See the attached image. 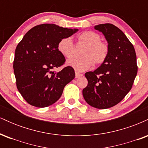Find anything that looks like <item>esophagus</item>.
I'll return each instance as SVG.
<instances>
[{
	"mask_svg": "<svg viewBox=\"0 0 148 148\" xmlns=\"http://www.w3.org/2000/svg\"><path fill=\"white\" fill-rule=\"evenodd\" d=\"M83 76V74H80L79 72H76L75 73V77L76 79H78V78H80L81 76Z\"/></svg>",
	"mask_w": 148,
	"mask_h": 148,
	"instance_id": "1",
	"label": "esophagus"
}]
</instances>
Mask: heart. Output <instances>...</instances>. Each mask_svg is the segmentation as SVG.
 Masks as SVG:
<instances>
[{
	"mask_svg": "<svg viewBox=\"0 0 148 148\" xmlns=\"http://www.w3.org/2000/svg\"><path fill=\"white\" fill-rule=\"evenodd\" d=\"M99 34L93 31H85L78 36L79 43L86 45L81 58L69 60L67 64L77 72H84L95 64H102L108 54V46L105 42L100 41ZM58 50L62 56L71 58L74 54V46L71 37L61 39L58 44Z\"/></svg>",
	"mask_w": 148,
	"mask_h": 148,
	"instance_id": "obj_1",
	"label": "heart"
}]
</instances>
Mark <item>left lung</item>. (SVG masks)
Returning a JSON list of instances; mask_svg holds the SVG:
<instances>
[{
    "label": "left lung",
    "instance_id": "obj_1",
    "mask_svg": "<svg viewBox=\"0 0 148 148\" xmlns=\"http://www.w3.org/2000/svg\"><path fill=\"white\" fill-rule=\"evenodd\" d=\"M94 28L104 35L109 51L99 67L85 74L88 86L83 96L91 106L105 109L118 104L132 89L138 72L136 55L134 46L118 27L104 23Z\"/></svg>",
    "mask_w": 148,
    "mask_h": 148
}]
</instances>
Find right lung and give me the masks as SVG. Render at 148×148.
Instances as JSON below:
<instances>
[{"instance_id": "add662e5", "label": "right lung", "mask_w": 148, "mask_h": 148, "mask_svg": "<svg viewBox=\"0 0 148 148\" xmlns=\"http://www.w3.org/2000/svg\"><path fill=\"white\" fill-rule=\"evenodd\" d=\"M78 30L45 23L28 30L18 44L13 64L16 87L29 104L38 108L52 105L74 79V70L69 66L58 72L53 69L65 62L58 50V42Z\"/></svg>"}]
</instances>
